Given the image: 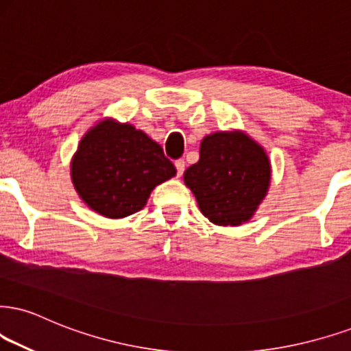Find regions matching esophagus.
Here are the masks:
<instances>
[{
	"mask_svg": "<svg viewBox=\"0 0 351 351\" xmlns=\"http://www.w3.org/2000/svg\"><path fill=\"white\" fill-rule=\"evenodd\" d=\"M176 169H177V176L180 177L184 174V171H185V161H184V159H177Z\"/></svg>",
	"mask_w": 351,
	"mask_h": 351,
	"instance_id": "1",
	"label": "esophagus"
}]
</instances>
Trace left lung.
<instances>
[{
	"label": "left lung",
	"instance_id": "8db88e82",
	"mask_svg": "<svg viewBox=\"0 0 351 351\" xmlns=\"http://www.w3.org/2000/svg\"><path fill=\"white\" fill-rule=\"evenodd\" d=\"M202 213L219 226H239L252 218L270 185L265 151L241 133L203 138L200 159L184 174Z\"/></svg>",
	"mask_w": 351,
	"mask_h": 351
}]
</instances>
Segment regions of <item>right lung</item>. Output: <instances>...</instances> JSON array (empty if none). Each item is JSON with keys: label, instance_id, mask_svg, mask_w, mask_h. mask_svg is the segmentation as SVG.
<instances>
[{"label": "right lung", "instance_id": "add662e5", "mask_svg": "<svg viewBox=\"0 0 351 351\" xmlns=\"http://www.w3.org/2000/svg\"><path fill=\"white\" fill-rule=\"evenodd\" d=\"M176 176L158 143L128 123L106 120L83 136L71 161L80 197L107 218H125L146 205L151 190Z\"/></svg>", "mask_w": 351, "mask_h": 351}]
</instances>
